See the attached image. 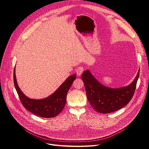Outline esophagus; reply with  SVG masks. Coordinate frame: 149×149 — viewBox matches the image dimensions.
I'll return each mask as SVG.
<instances>
[{
    "label": "esophagus",
    "mask_w": 149,
    "mask_h": 149,
    "mask_svg": "<svg viewBox=\"0 0 149 149\" xmlns=\"http://www.w3.org/2000/svg\"><path fill=\"white\" fill-rule=\"evenodd\" d=\"M84 68L83 67H82V66L79 67L76 69V72L77 75L78 76H79L81 75V74H82V73H83V72H84Z\"/></svg>",
    "instance_id": "1"
}]
</instances>
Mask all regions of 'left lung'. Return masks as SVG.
<instances>
[{
  "instance_id": "1",
  "label": "left lung",
  "mask_w": 149,
  "mask_h": 149,
  "mask_svg": "<svg viewBox=\"0 0 149 149\" xmlns=\"http://www.w3.org/2000/svg\"><path fill=\"white\" fill-rule=\"evenodd\" d=\"M139 71L133 82L126 86L112 88L101 84L90 70L84 72L82 79L88 99L93 108L99 113H107L123 108L132 99L136 88Z\"/></svg>"
}]
</instances>
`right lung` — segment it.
<instances>
[{
	"instance_id": "add662e5",
	"label": "right lung",
	"mask_w": 149,
	"mask_h": 149,
	"mask_svg": "<svg viewBox=\"0 0 149 149\" xmlns=\"http://www.w3.org/2000/svg\"><path fill=\"white\" fill-rule=\"evenodd\" d=\"M76 77V74L70 76L53 94L45 99L37 100L26 97L21 91L17 82L15 68L14 70L15 88L23 105L33 114L44 118L54 117L63 111L66 103L67 92Z\"/></svg>"
}]
</instances>
